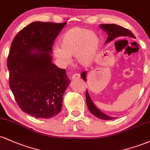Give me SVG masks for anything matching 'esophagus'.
<instances>
[{"label": "esophagus", "instance_id": "esophagus-1", "mask_svg": "<svg viewBox=\"0 0 150 150\" xmlns=\"http://www.w3.org/2000/svg\"><path fill=\"white\" fill-rule=\"evenodd\" d=\"M80 75L78 73H74L71 77V79L73 80H78V79H80Z\"/></svg>", "mask_w": 150, "mask_h": 150}]
</instances>
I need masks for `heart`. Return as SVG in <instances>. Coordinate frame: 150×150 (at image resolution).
<instances>
[{"label": "heart", "instance_id": "obj_1", "mask_svg": "<svg viewBox=\"0 0 150 150\" xmlns=\"http://www.w3.org/2000/svg\"><path fill=\"white\" fill-rule=\"evenodd\" d=\"M60 47L53 49L56 58L64 64L70 63V56H75L79 64L87 66L95 59L100 48V39L95 32L83 27H75L62 36Z\"/></svg>", "mask_w": 150, "mask_h": 150}]
</instances>
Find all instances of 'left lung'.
I'll use <instances>...</instances> for the list:
<instances>
[{"label": "left lung", "instance_id": "left-lung-1", "mask_svg": "<svg viewBox=\"0 0 150 150\" xmlns=\"http://www.w3.org/2000/svg\"><path fill=\"white\" fill-rule=\"evenodd\" d=\"M99 27H100L101 29H102L104 31H105L106 33L108 34V38L106 40V44L112 42L114 39H116L117 38L120 37H130L135 39V37L134 36V34H132L130 30H127V29L125 28H123V27H120L119 25H115V24H106V25H102V24H101V25H99ZM80 75L81 77H82V79L86 82V81H87V71H84L83 73H82ZM85 95L86 102H87V107H88L89 111H90L94 116L100 118V119L106 120H112L115 118V117H111L105 114V113H103L102 111H101L100 110L94 105L92 99H91L90 96H89V94L88 91H87H87H86Z\"/></svg>", "mask_w": 150, "mask_h": 150}]
</instances>
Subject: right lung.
Wrapping results in <instances>:
<instances>
[{
	"label": "right lung",
	"instance_id": "right-lung-1",
	"mask_svg": "<svg viewBox=\"0 0 150 150\" xmlns=\"http://www.w3.org/2000/svg\"><path fill=\"white\" fill-rule=\"evenodd\" d=\"M66 22H34L12 42L8 58L10 88L24 112L50 118L62 109L70 80L52 63V46Z\"/></svg>",
	"mask_w": 150,
	"mask_h": 150
}]
</instances>
